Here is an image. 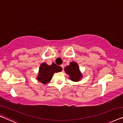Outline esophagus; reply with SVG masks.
<instances>
[{"mask_svg": "<svg viewBox=\"0 0 123 123\" xmlns=\"http://www.w3.org/2000/svg\"><path fill=\"white\" fill-rule=\"evenodd\" d=\"M61 67L62 68V69H63V68H64V65H61Z\"/></svg>", "mask_w": 123, "mask_h": 123, "instance_id": "esophagus-1", "label": "esophagus"}]
</instances>
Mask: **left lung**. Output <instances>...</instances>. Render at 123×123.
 <instances>
[{
  "label": "left lung",
  "mask_w": 123,
  "mask_h": 123,
  "mask_svg": "<svg viewBox=\"0 0 123 123\" xmlns=\"http://www.w3.org/2000/svg\"><path fill=\"white\" fill-rule=\"evenodd\" d=\"M66 74L69 75L71 80L73 81H79L82 77V74L79 70L78 64L75 62H71L69 66H67L65 68Z\"/></svg>",
  "instance_id": "left-lung-1"
}]
</instances>
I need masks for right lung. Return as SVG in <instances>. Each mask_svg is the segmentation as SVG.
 <instances>
[{
  "mask_svg": "<svg viewBox=\"0 0 123 123\" xmlns=\"http://www.w3.org/2000/svg\"><path fill=\"white\" fill-rule=\"evenodd\" d=\"M62 67L52 63L51 65H48L46 63H43L39 67L37 80L43 84H47L51 80L54 73L62 71Z\"/></svg>",
  "mask_w": 123,
  "mask_h": 123,
  "instance_id": "right-lung-1",
  "label": "right lung"
}]
</instances>
